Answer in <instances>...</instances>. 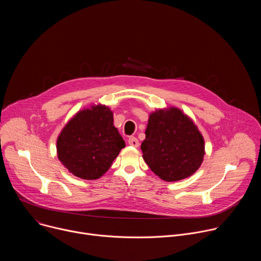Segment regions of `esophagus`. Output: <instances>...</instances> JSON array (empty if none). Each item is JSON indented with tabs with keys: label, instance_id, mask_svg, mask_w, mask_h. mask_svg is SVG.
<instances>
[{
	"label": "esophagus",
	"instance_id": "obj_1",
	"mask_svg": "<svg viewBox=\"0 0 261 261\" xmlns=\"http://www.w3.org/2000/svg\"><path fill=\"white\" fill-rule=\"evenodd\" d=\"M128 144L131 145V146H134V147H138L139 146V141L136 137H130L128 139Z\"/></svg>",
	"mask_w": 261,
	"mask_h": 261
}]
</instances>
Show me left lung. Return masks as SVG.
<instances>
[{"label":"left lung","instance_id":"8db88e82","mask_svg":"<svg viewBox=\"0 0 261 261\" xmlns=\"http://www.w3.org/2000/svg\"><path fill=\"white\" fill-rule=\"evenodd\" d=\"M140 147L147 166L165 181L191 176L205 154L204 139L197 126L174 106L150 114Z\"/></svg>","mask_w":261,"mask_h":261}]
</instances>
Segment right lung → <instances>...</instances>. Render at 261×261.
I'll return each instance as SVG.
<instances>
[{"instance_id":"add662e5","label":"right lung","mask_w":261,"mask_h":261,"mask_svg":"<svg viewBox=\"0 0 261 261\" xmlns=\"http://www.w3.org/2000/svg\"><path fill=\"white\" fill-rule=\"evenodd\" d=\"M125 141L114 125V113L104 104H92L73 116L57 139L60 162L83 179H97L113 165Z\"/></svg>"}]
</instances>
